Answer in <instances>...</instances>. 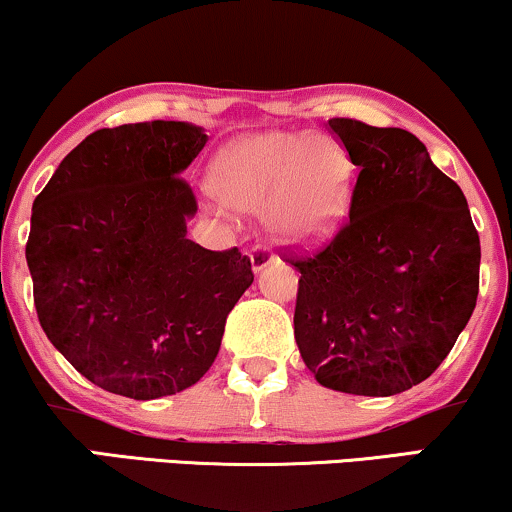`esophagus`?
Returning a JSON list of instances; mask_svg holds the SVG:
<instances>
[{
    "label": "esophagus",
    "instance_id": "esophagus-1",
    "mask_svg": "<svg viewBox=\"0 0 512 512\" xmlns=\"http://www.w3.org/2000/svg\"><path fill=\"white\" fill-rule=\"evenodd\" d=\"M250 262H252V271H257V274H260L267 264L274 262V252H271L269 248H264V245H255V248H252Z\"/></svg>",
    "mask_w": 512,
    "mask_h": 512
}]
</instances>
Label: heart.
<instances>
[{"label":"heart","instance_id":"heart-1","mask_svg":"<svg viewBox=\"0 0 512 512\" xmlns=\"http://www.w3.org/2000/svg\"><path fill=\"white\" fill-rule=\"evenodd\" d=\"M210 186L231 210L267 208L271 236L288 245L331 238L352 198L347 163L335 144L283 132L238 139L219 151Z\"/></svg>","mask_w":512,"mask_h":512}]
</instances>
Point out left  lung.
Masks as SVG:
<instances>
[{
	"label": "left lung",
	"mask_w": 512,
	"mask_h": 512,
	"mask_svg": "<svg viewBox=\"0 0 512 512\" xmlns=\"http://www.w3.org/2000/svg\"><path fill=\"white\" fill-rule=\"evenodd\" d=\"M359 167L349 219L300 271L295 340L323 387L390 397L437 371L480 293V236L461 186L399 127L333 118Z\"/></svg>",
	"instance_id": "1"
}]
</instances>
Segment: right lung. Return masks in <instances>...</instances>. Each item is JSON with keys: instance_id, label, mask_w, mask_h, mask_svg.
Returning <instances> with one entry per match:
<instances>
[{"instance_id": "right-lung-1", "label": "right lung", "mask_w": 512, "mask_h": 512, "mask_svg": "<svg viewBox=\"0 0 512 512\" xmlns=\"http://www.w3.org/2000/svg\"><path fill=\"white\" fill-rule=\"evenodd\" d=\"M205 141L174 120L96 129L32 203L25 260L37 319L101 390L146 401L196 385L255 278L238 248L186 238L198 203L179 174Z\"/></svg>"}]
</instances>
